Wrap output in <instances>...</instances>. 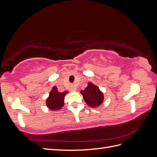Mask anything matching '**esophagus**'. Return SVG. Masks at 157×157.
Wrapping results in <instances>:
<instances>
[{
  "instance_id": "obj_1",
  "label": "esophagus",
  "mask_w": 157,
  "mask_h": 157,
  "mask_svg": "<svg viewBox=\"0 0 157 157\" xmlns=\"http://www.w3.org/2000/svg\"><path fill=\"white\" fill-rule=\"evenodd\" d=\"M69 90H70L71 92H75V91H76V90H77V88H76L75 86H74L73 85H71V86H70Z\"/></svg>"
}]
</instances>
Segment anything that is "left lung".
<instances>
[{"label": "left lung", "mask_w": 157, "mask_h": 157, "mask_svg": "<svg viewBox=\"0 0 157 157\" xmlns=\"http://www.w3.org/2000/svg\"><path fill=\"white\" fill-rule=\"evenodd\" d=\"M80 94L86 104L92 108L99 107L103 101L104 96L99 87L92 82L88 83L87 87L83 90H80Z\"/></svg>", "instance_id": "left-lung-1"}]
</instances>
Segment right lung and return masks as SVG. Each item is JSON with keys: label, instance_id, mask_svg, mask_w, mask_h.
Here are the masks:
<instances>
[{"label": "right lung", "instance_id": "obj_1", "mask_svg": "<svg viewBox=\"0 0 157 157\" xmlns=\"http://www.w3.org/2000/svg\"><path fill=\"white\" fill-rule=\"evenodd\" d=\"M69 92H59L56 86H53L50 92L49 96L46 100V105L51 111H58L64 105L65 95Z\"/></svg>", "mask_w": 157, "mask_h": 157}]
</instances>
